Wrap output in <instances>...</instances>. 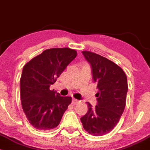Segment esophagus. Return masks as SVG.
<instances>
[{
	"label": "esophagus",
	"instance_id": "1",
	"mask_svg": "<svg viewBox=\"0 0 150 150\" xmlns=\"http://www.w3.org/2000/svg\"><path fill=\"white\" fill-rule=\"evenodd\" d=\"M78 102H80V101L77 100V99H75V98H73V101H72V103H73V104H77V103H78Z\"/></svg>",
	"mask_w": 150,
	"mask_h": 150
}]
</instances>
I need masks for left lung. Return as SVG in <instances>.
<instances>
[{"mask_svg": "<svg viewBox=\"0 0 150 150\" xmlns=\"http://www.w3.org/2000/svg\"><path fill=\"white\" fill-rule=\"evenodd\" d=\"M82 53L91 65L93 80L99 92L96 94L97 105L92 107L87 102L88 111L80 120L88 133L103 135L113 130L124 111L128 88L127 77L120 67L106 58L90 51Z\"/></svg>", "mask_w": 150, "mask_h": 150, "instance_id": "8db88e82", "label": "left lung"}]
</instances>
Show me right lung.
<instances>
[{"mask_svg": "<svg viewBox=\"0 0 150 150\" xmlns=\"http://www.w3.org/2000/svg\"><path fill=\"white\" fill-rule=\"evenodd\" d=\"M77 56L70 48L46 49L23 67L20 78L22 109L34 128L48 130L57 127L72 101L49 87Z\"/></svg>", "mask_w": 150, "mask_h": 150, "instance_id": "add662e5", "label": "right lung"}]
</instances>
